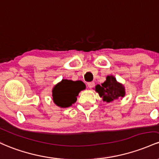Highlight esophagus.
<instances>
[{
	"instance_id": "1",
	"label": "esophagus",
	"mask_w": 159,
	"mask_h": 159,
	"mask_svg": "<svg viewBox=\"0 0 159 159\" xmlns=\"http://www.w3.org/2000/svg\"><path fill=\"white\" fill-rule=\"evenodd\" d=\"M87 85H88V87L89 89H92L94 86V82H91V83H88V84Z\"/></svg>"
}]
</instances>
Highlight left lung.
I'll return each mask as SVG.
<instances>
[{
    "label": "left lung",
    "instance_id": "1",
    "mask_svg": "<svg viewBox=\"0 0 159 159\" xmlns=\"http://www.w3.org/2000/svg\"><path fill=\"white\" fill-rule=\"evenodd\" d=\"M95 92L103 98V101L110 103L119 98H123L125 95V89L122 83H119L113 75H108L106 81L95 86Z\"/></svg>",
    "mask_w": 159,
    "mask_h": 159
}]
</instances>
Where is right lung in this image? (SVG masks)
<instances>
[{
    "label": "right lung",
    "mask_w": 159,
    "mask_h": 159,
    "mask_svg": "<svg viewBox=\"0 0 159 159\" xmlns=\"http://www.w3.org/2000/svg\"><path fill=\"white\" fill-rule=\"evenodd\" d=\"M84 89L85 83L80 80H62L52 89L53 102L59 107H69L76 102L78 94Z\"/></svg>",
    "instance_id": "add662e5"
}]
</instances>
